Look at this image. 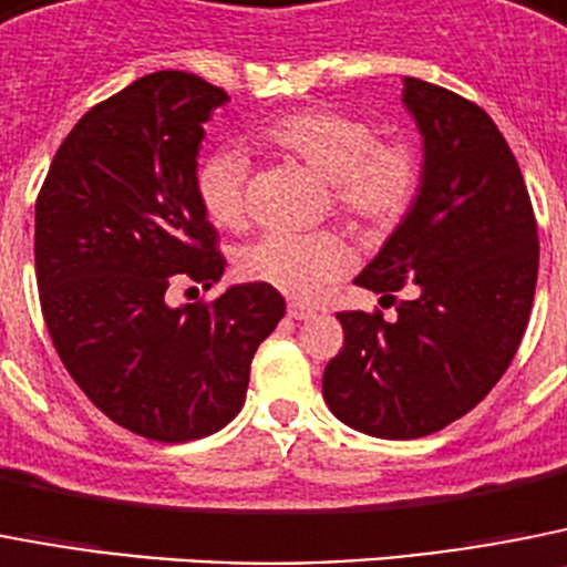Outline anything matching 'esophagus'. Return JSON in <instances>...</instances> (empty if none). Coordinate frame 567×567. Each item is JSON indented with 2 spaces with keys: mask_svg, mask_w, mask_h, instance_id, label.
<instances>
[{
  "mask_svg": "<svg viewBox=\"0 0 567 567\" xmlns=\"http://www.w3.org/2000/svg\"><path fill=\"white\" fill-rule=\"evenodd\" d=\"M288 317L297 319V322H302V319L313 317V308H308V305H302V302H288Z\"/></svg>",
  "mask_w": 567,
  "mask_h": 567,
  "instance_id": "esophagus-1",
  "label": "esophagus"
}]
</instances>
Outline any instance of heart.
I'll return each mask as SVG.
<instances>
[{"mask_svg": "<svg viewBox=\"0 0 567 567\" xmlns=\"http://www.w3.org/2000/svg\"><path fill=\"white\" fill-rule=\"evenodd\" d=\"M256 145L297 159L328 182L333 210L362 234H385L411 214L425 179L420 145L408 136H377L373 125L333 107H302L265 122ZM196 196L210 223L248 225V156L236 147L208 156L196 171ZM351 262L333 230L265 234L236 256L245 282L268 285L293 299H313Z\"/></svg>", "mask_w": 567, "mask_h": 567, "instance_id": "1", "label": "heart"}]
</instances>
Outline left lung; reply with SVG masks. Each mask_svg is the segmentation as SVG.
<instances>
[{
	"instance_id": "8db88e82",
	"label": "left lung",
	"mask_w": 567,
	"mask_h": 567,
	"mask_svg": "<svg viewBox=\"0 0 567 567\" xmlns=\"http://www.w3.org/2000/svg\"><path fill=\"white\" fill-rule=\"evenodd\" d=\"M402 102L422 134L425 179L353 279L396 317L337 313L344 344L322 377L333 416L379 440L442 431L488 396L528 328L539 270L528 188L494 120L413 76Z\"/></svg>"
}]
</instances>
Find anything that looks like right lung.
Listing matches in <instances>:
<instances>
[{"label": "right lung", "mask_w": 567, "mask_h": 567, "mask_svg": "<svg viewBox=\"0 0 567 567\" xmlns=\"http://www.w3.org/2000/svg\"><path fill=\"white\" fill-rule=\"evenodd\" d=\"M225 102L194 73H147L73 125L37 196V285L53 348L107 420L154 442L228 425L256 348L285 317L282 293L256 282L167 305L176 279L210 288L225 270L196 196L205 122Z\"/></svg>", "instance_id": "right-lung-1"}]
</instances>
